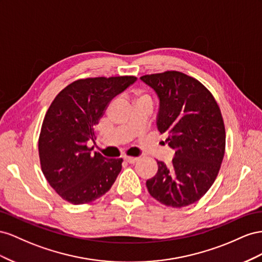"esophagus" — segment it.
<instances>
[{
    "label": "esophagus",
    "instance_id": "1",
    "mask_svg": "<svg viewBox=\"0 0 262 262\" xmlns=\"http://www.w3.org/2000/svg\"><path fill=\"white\" fill-rule=\"evenodd\" d=\"M124 160H125L126 162L130 163V164H134V163L138 161V158H135V157H128V156H125V157H124Z\"/></svg>",
    "mask_w": 262,
    "mask_h": 262
}]
</instances>
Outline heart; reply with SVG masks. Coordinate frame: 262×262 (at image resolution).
Instances as JSON below:
<instances>
[{
	"label": "heart",
	"instance_id": "1",
	"mask_svg": "<svg viewBox=\"0 0 262 262\" xmlns=\"http://www.w3.org/2000/svg\"><path fill=\"white\" fill-rule=\"evenodd\" d=\"M141 100H150V96L144 92H140V91L136 92V102L141 101Z\"/></svg>",
	"mask_w": 262,
	"mask_h": 262
}]
</instances>
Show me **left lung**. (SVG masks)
<instances>
[{
    "label": "left lung",
    "instance_id": "8db88e82",
    "mask_svg": "<svg viewBox=\"0 0 262 262\" xmlns=\"http://www.w3.org/2000/svg\"><path fill=\"white\" fill-rule=\"evenodd\" d=\"M160 100L158 130L176 151L170 164L157 160L158 172L146 182L161 204L181 208L210 190L225 154L226 133L221 108L199 80L169 70L140 77Z\"/></svg>",
    "mask_w": 262,
    "mask_h": 262
}]
</instances>
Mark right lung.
<instances>
[{
  "mask_svg": "<svg viewBox=\"0 0 262 262\" xmlns=\"http://www.w3.org/2000/svg\"><path fill=\"white\" fill-rule=\"evenodd\" d=\"M134 76L73 81L59 92L45 114L38 139L41 171L59 196L74 205L104 195L122 170L123 159L92 154L88 140L110 102L136 81Z\"/></svg>",
  "mask_w": 262,
  "mask_h": 262,
  "instance_id": "add662e5",
  "label": "right lung"
}]
</instances>
